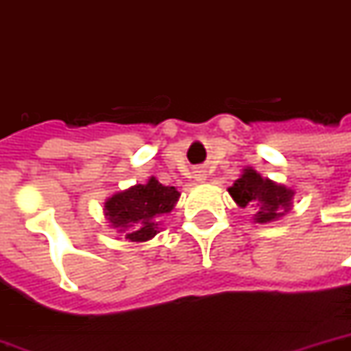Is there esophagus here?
<instances>
[{
    "label": "esophagus",
    "instance_id": "34e87169",
    "mask_svg": "<svg viewBox=\"0 0 351 351\" xmlns=\"http://www.w3.org/2000/svg\"><path fill=\"white\" fill-rule=\"evenodd\" d=\"M197 178H199V180H204V176H197Z\"/></svg>",
    "mask_w": 351,
    "mask_h": 351
}]
</instances>
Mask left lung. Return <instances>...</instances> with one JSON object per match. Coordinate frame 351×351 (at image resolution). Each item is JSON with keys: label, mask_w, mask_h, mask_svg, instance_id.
<instances>
[{"label": "left lung", "mask_w": 351, "mask_h": 351, "mask_svg": "<svg viewBox=\"0 0 351 351\" xmlns=\"http://www.w3.org/2000/svg\"><path fill=\"white\" fill-rule=\"evenodd\" d=\"M228 193L241 208L251 206L256 210V223H269L279 219L292 206L294 191L287 186L262 178L253 167L243 169V175L236 180Z\"/></svg>", "instance_id": "obj_1"}]
</instances>
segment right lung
<instances>
[{
	"instance_id": "add662e5",
	"label": "right lung",
	"mask_w": 351,
	"mask_h": 351,
	"mask_svg": "<svg viewBox=\"0 0 351 351\" xmlns=\"http://www.w3.org/2000/svg\"><path fill=\"white\" fill-rule=\"evenodd\" d=\"M180 193L173 186H163L150 176L147 184H137L119 191L106 201L104 214L117 232L130 241H147L160 230V219L175 208Z\"/></svg>"
}]
</instances>
